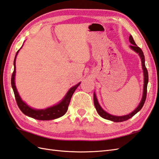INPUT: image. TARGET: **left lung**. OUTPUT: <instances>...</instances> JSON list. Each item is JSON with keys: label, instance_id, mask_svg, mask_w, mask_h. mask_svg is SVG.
Returning <instances> with one entry per match:
<instances>
[{"label": "left lung", "instance_id": "obj_1", "mask_svg": "<svg viewBox=\"0 0 159 159\" xmlns=\"http://www.w3.org/2000/svg\"><path fill=\"white\" fill-rule=\"evenodd\" d=\"M129 42L132 44V45L130 46L131 49L135 51V52H137L139 55L141 57L142 60V68L143 70V76H144V84H143V97L142 99V101L140 102V104L138 106V108H136L134 112H132L129 114H127V115L125 116H113L110 114L108 113H107L105 112L104 110H103L100 106H99V103L98 102V99L96 98V96H95V94H93V100H94V105L95 107V109H96L98 113L99 114V115L102 116V118H104L105 119L107 120H110L114 122H116V123H119V122H123L125 121L128 119H131L132 116H134L136 113H138L140 110L142 108V107L144 104L146 99V95H147V86H148V73L147 68H146V65H145V58H144V55H143V53L142 50L140 49V48L136 45L134 39H133L132 36L130 35L129 36Z\"/></svg>", "mask_w": 159, "mask_h": 159}]
</instances>
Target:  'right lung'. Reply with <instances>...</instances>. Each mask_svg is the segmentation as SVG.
<instances>
[{"instance_id":"1","label":"right lung","mask_w":159,"mask_h":159,"mask_svg":"<svg viewBox=\"0 0 159 159\" xmlns=\"http://www.w3.org/2000/svg\"><path fill=\"white\" fill-rule=\"evenodd\" d=\"M18 51H17L16 57L14 59V70L13 72L12 76H11V86L13 88V90L14 92L15 98H16V100L17 102V104L19 107V108L21 110V111L23 112L25 115H27L30 117H32L33 119L40 120H53L57 119L59 117H61L63 115H64L66 112H67L68 106L70 102V99L75 91L76 88L79 86L80 83L76 84L75 86L72 87L68 91V92L66 94L64 99L57 105H55L51 108H48L45 110H34L25 104V103L21 100L19 94L17 93V89L15 85V75H16V58L17 55L18 53Z\"/></svg>"}]
</instances>
